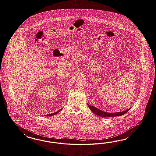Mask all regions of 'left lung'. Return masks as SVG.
Masks as SVG:
<instances>
[{"mask_svg": "<svg viewBox=\"0 0 156 156\" xmlns=\"http://www.w3.org/2000/svg\"><path fill=\"white\" fill-rule=\"evenodd\" d=\"M88 106L90 108V110H91L92 112L96 114L97 115H99L100 117H112L120 116V115H122L125 114L126 113H127L129 110V109L127 110L122 111V112H114V113H108V112H104L103 110H101L98 108H97L96 107L90 105L88 104Z\"/></svg>", "mask_w": 156, "mask_h": 156, "instance_id": "obj_1", "label": "left lung"}]
</instances>
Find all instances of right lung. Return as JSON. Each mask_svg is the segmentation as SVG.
Listing matches in <instances>:
<instances>
[{"instance_id": "1", "label": "right lung", "mask_w": 156, "mask_h": 156, "mask_svg": "<svg viewBox=\"0 0 156 156\" xmlns=\"http://www.w3.org/2000/svg\"><path fill=\"white\" fill-rule=\"evenodd\" d=\"M61 110H62V109H61L60 110H58V111H57V112H55V113H51V114H46V115H44V116H52V115H55V114H57V113H58V112H60Z\"/></svg>"}]
</instances>
